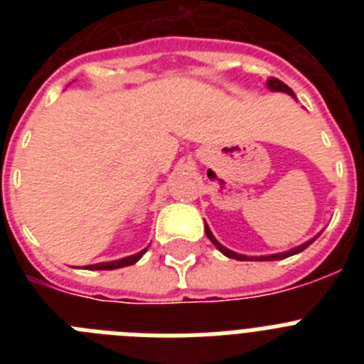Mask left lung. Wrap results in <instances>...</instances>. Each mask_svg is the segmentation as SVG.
I'll return each mask as SVG.
<instances>
[{
    "mask_svg": "<svg viewBox=\"0 0 364 364\" xmlns=\"http://www.w3.org/2000/svg\"><path fill=\"white\" fill-rule=\"evenodd\" d=\"M268 87H269V91H282V92H288V95L294 96V98H295L294 91H291L290 87L286 85V83H282L281 80H277V78H269V80H268ZM205 235H208V239H210L211 242H213V246L217 247L218 252L224 253V255L230 257V259H235V260H281V259H286V257L295 255V253H301L302 250H306V247L310 246V244L314 242V240L317 239V237H319V235H317V237H314V239L308 240V242L301 244V246L294 247V250H290V252L275 253V255H266V257H247V255H240V253L231 252V250H228L226 246H222V244L218 242V240L215 239V237H213V233H211V230H210V228H208V224H205Z\"/></svg>",
    "mask_w": 364,
    "mask_h": 364,
    "instance_id": "left-lung-1",
    "label": "left lung"
}]
</instances>
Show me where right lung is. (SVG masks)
<instances>
[{"mask_svg": "<svg viewBox=\"0 0 364 364\" xmlns=\"http://www.w3.org/2000/svg\"><path fill=\"white\" fill-rule=\"evenodd\" d=\"M149 247V246H147ZM146 250H142L140 253H134V255H129L125 257V259H120V260H112V262H98V264H91V266H85L87 269H117V268H124V266H131L134 264V262H138V260L142 259L144 253L147 252Z\"/></svg>", "mask_w": 364, "mask_h": 364, "instance_id": "1", "label": "right lung"}]
</instances>
